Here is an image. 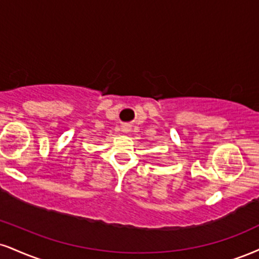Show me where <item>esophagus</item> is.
I'll return each instance as SVG.
<instances>
[{
  "mask_svg": "<svg viewBox=\"0 0 259 259\" xmlns=\"http://www.w3.org/2000/svg\"><path fill=\"white\" fill-rule=\"evenodd\" d=\"M121 130H123V133L130 132V125H127V124H124V125L121 126Z\"/></svg>",
  "mask_w": 259,
  "mask_h": 259,
  "instance_id": "34e87169",
  "label": "esophagus"
}]
</instances>
